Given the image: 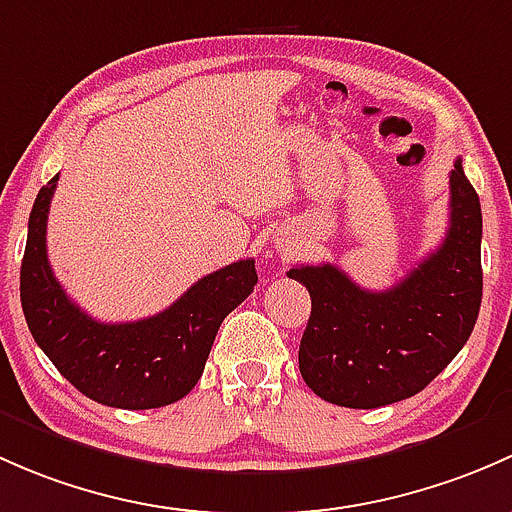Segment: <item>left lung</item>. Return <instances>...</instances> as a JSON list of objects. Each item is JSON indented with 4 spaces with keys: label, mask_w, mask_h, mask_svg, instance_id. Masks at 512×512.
Here are the masks:
<instances>
[{
    "label": "left lung",
    "mask_w": 512,
    "mask_h": 512,
    "mask_svg": "<svg viewBox=\"0 0 512 512\" xmlns=\"http://www.w3.org/2000/svg\"><path fill=\"white\" fill-rule=\"evenodd\" d=\"M449 187L444 241L389 291H365L330 263L288 271L313 303L298 367L325 402L377 409L414 397L471 337L483 295V217L461 160Z\"/></svg>",
    "instance_id": "1"
}]
</instances>
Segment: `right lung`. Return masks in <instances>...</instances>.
I'll list each match as a JSON object with an SVG mask.
<instances>
[{
  "instance_id": "1",
  "label": "right lung",
  "mask_w": 512,
  "mask_h": 512,
  "mask_svg": "<svg viewBox=\"0 0 512 512\" xmlns=\"http://www.w3.org/2000/svg\"><path fill=\"white\" fill-rule=\"evenodd\" d=\"M59 175L39 189L21 258V308L36 345L81 394L105 407L157 409L194 389L219 325L254 291V258L199 278L152 318L100 323L83 313L46 256V221Z\"/></svg>"
}]
</instances>
